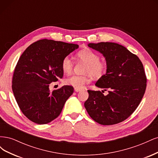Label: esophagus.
<instances>
[{
	"mask_svg": "<svg viewBox=\"0 0 158 158\" xmlns=\"http://www.w3.org/2000/svg\"><path fill=\"white\" fill-rule=\"evenodd\" d=\"M81 90H82V89H81V88H74V91H75V92H80Z\"/></svg>",
	"mask_w": 158,
	"mask_h": 158,
	"instance_id": "1",
	"label": "esophagus"
}]
</instances>
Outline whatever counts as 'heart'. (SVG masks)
Masks as SVG:
<instances>
[{"instance_id":"obj_1","label":"heart","mask_w":158,"mask_h":158,"mask_svg":"<svg viewBox=\"0 0 158 158\" xmlns=\"http://www.w3.org/2000/svg\"><path fill=\"white\" fill-rule=\"evenodd\" d=\"M78 59L86 63L84 73L85 75L73 74L66 78V84L81 88L90 82L91 74L95 78H101L107 71V64L100 60L99 55L95 51L87 49L79 51L77 53ZM74 67V62L69 56L64 57L61 62V68L64 73L70 74Z\"/></svg>"}]
</instances>
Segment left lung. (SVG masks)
<instances>
[{"label": "left lung", "mask_w": 158, "mask_h": 158, "mask_svg": "<svg viewBox=\"0 0 158 158\" xmlns=\"http://www.w3.org/2000/svg\"><path fill=\"white\" fill-rule=\"evenodd\" d=\"M88 46L106 57V74L95 85L109 94L104 95L101 91L88 90L85 108L100 125H115L130 117L144 96L147 82L144 66L136 55L115 43L101 42Z\"/></svg>", "instance_id": "left-lung-1"}]
</instances>
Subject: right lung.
<instances>
[{"instance_id":"right-lung-1","label":"right lung","mask_w":158,"mask_h":158,"mask_svg":"<svg viewBox=\"0 0 158 158\" xmlns=\"http://www.w3.org/2000/svg\"><path fill=\"white\" fill-rule=\"evenodd\" d=\"M78 47L44 39L30 45L20 56L14 69L12 88L21 111L32 122L44 125L53 121L73 94L71 85L52 92L49 87L63 78L62 60Z\"/></svg>"}]
</instances>
